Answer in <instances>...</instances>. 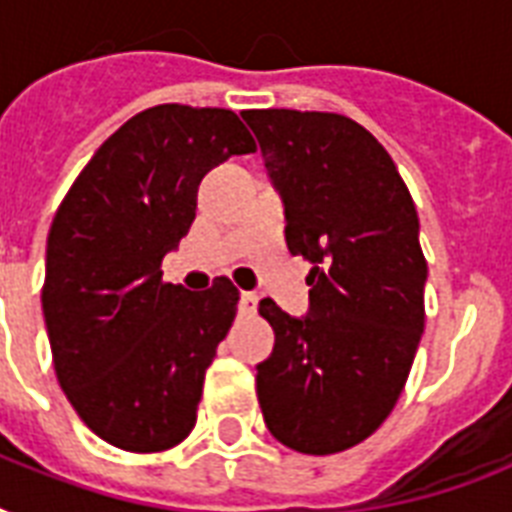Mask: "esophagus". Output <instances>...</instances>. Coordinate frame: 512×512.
<instances>
[{
    "label": "esophagus",
    "mask_w": 512,
    "mask_h": 512,
    "mask_svg": "<svg viewBox=\"0 0 512 512\" xmlns=\"http://www.w3.org/2000/svg\"><path fill=\"white\" fill-rule=\"evenodd\" d=\"M255 308H257V295H255V292H241L239 311L241 313H255Z\"/></svg>",
    "instance_id": "esophagus-1"
}]
</instances>
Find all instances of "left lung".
Returning <instances> with one entry per match:
<instances>
[{"instance_id": "1", "label": "left lung", "mask_w": 512, "mask_h": 512, "mask_svg": "<svg viewBox=\"0 0 512 512\" xmlns=\"http://www.w3.org/2000/svg\"><path fill=\"white\" fill-rule=\"evenodd\" d=\"M241 116L284 201L289 252L313 265L308 316L260 300L276 342L257 364V401L289 449L345 452L393 412L425 329L417 209L388 151L348 116Z\"/></svg>"}]
</instances>
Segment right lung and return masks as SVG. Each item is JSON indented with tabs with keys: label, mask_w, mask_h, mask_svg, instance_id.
<instances>
[{
	"label": "right lung",
	"mask_w": 512,
	"mask_h": 512,
	"mask_svg": "<svg viewBox=\"0 0 512 512\" xmlns=\"http://www.w3.org/2000/svg\"><path fill=\"white\" fill-rule=\"evenodd\" d=\"M257 146L228 108L164 103L124 122L60 201L44 265L52 364L87 428L124 452H164L196 425L204 372L239 289L164 284L201 177Z\"/></svg>",
	"instance_id": "add662e5"
}]
</instances>
